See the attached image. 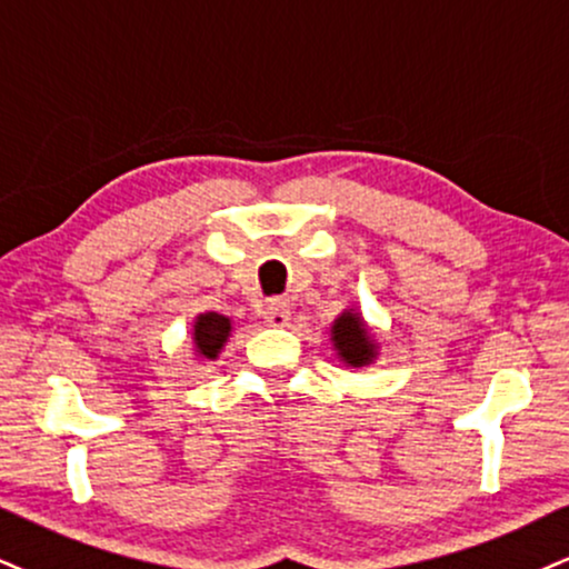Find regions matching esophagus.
<instances>
[{
	"mask_svg": "<svg viewBox=\"0 0 569 569\" xmlns=\"http://www.w3.org/2000/svg\"><path fill=\"white\" fill-rule=\"evenodd\" d=\"M290 317H292V311H290V303H287V300L273 298L263 308L266 325H271V327H284L287 321H290Z\"/></svg>",
	"mask_w": 569,
	"mask_h": 569,
	"instance_id": "esophagus-1",
	"label": "esophagus"
}]
</instances>
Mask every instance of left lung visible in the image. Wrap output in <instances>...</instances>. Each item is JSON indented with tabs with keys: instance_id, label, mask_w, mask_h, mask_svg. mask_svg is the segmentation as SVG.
Instances as JSON below:
<instances>
[{
	"instance_id": "8db88e82",
	"label": "left lung",
	"mask_w": 569,
	"mask_h": 569,
	"mask_svg": "<svg viewBox=\"0 0 569 569\" xmlns=\"http://www.w3.org/2000/svg\"><path fill=\"white\" fill-rule=\"evenodd\" d=\"M332 340L338 348L340 359L350 367H363V363L375 359V342L367 338L363 321L356 313H342L332 327Z\"/></svg>"
}]
</instances>
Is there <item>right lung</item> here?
<instances>
[{"label": "right lung", "mask_w": 569, "mask_h": 569, "mask_svg": "<svg viewBox=\"0 0 569 569\" xmlns=\"http://www.w3.org/2000/svg\"><path fill=\"white\" fill-rule=\"evenodd\" d=\"M229 319L221 313H202L194 325V348L202 359H216L223 342L229 338Z\"/></svg>", "instance_id": "obj_1"}]
</instances>
